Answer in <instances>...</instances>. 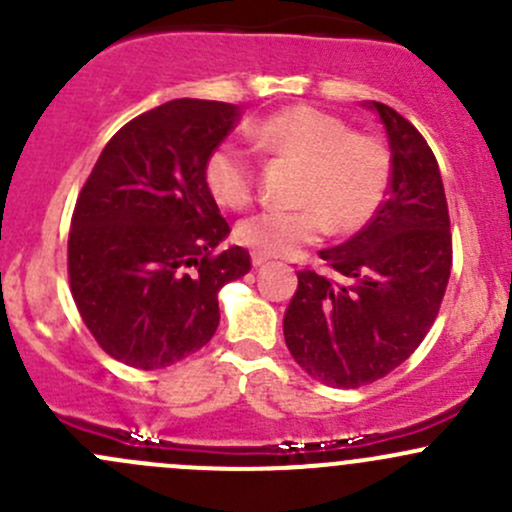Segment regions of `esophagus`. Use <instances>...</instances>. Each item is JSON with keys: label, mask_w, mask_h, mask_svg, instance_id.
I'll list each match as a JSON object with an SVG mask.
<instances>
[{"label": "esophagus", "mask_w": 512, "mask_h": 512, "mask_svg": "<svg viewBox=\"0 0 512 512\" xmlns=\"http://www.w3.org/2000/svg\"><path fill=\"white\" fill-rule=\"evenodd\" d=\"M267 262H270V257L260 255V252H252V265L262 267V265H267Z\"/></svg>", "instance_id": "34e87169"}]
</instances>
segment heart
<instances>
[{"instance_id":"b5f03b06","label":"heart","mask_w":512,"mask_h":512,"mask_svg":"<svg viewBox=\"0 0 512 512\" xmlns=\"http://www.w3.org/2000/svg\"><path fill=\"white\" fill-rule=\"evenodd\" d=\"M262 151L302 163L294 210H262L237 225V240L267 257L289 255L297 247L334 232L361 230L386 198L391 156L384 141L349 128L344 118L297 103L252 126ZM208 193L227 210H242L255 195V158L237 141H223L203 165Z\"/></svg>"}]
</instances>
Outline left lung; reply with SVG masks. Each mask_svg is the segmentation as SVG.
Wrapping results in <instances>:
<instances>
[{
	"label": "left lung",
	"instance_id": "8db88e82",
	"mask_svg": "<svg viewBox=\"0 0 512 512\" xmlns=\"http://www.w3.org/2000/svg\"><path fill=\"white\" fill-rule=\"evenodd\" d=\"M391 143V180L379 213L344 245L302 267L285 312L289 354L312 379L359 389L404 364L433 327L453 265L451 218L426 138L386 103L371 101Z\"/></svg>",
	"mask_w": 512,
	"mask_h": 512
}]
</instances>
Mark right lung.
<instances>
[{"mask_svg":"<svg viewBox=\"0 0 512 512\" xmlns=\"http://www.w3.org/2000/svg\"><path fill=\"white\" fill-rule=\"evenodd\" d=\"M240 106L175 98L128 121L86 178L69 230V287L98 347L153 371L198 352L220 322L218 292L252 267L218 250L230 225L203 165Z\"/></svg>","mask_w":512,"mask_h":512,"instance_id":"1","label":"right lung"}]
</instances>
